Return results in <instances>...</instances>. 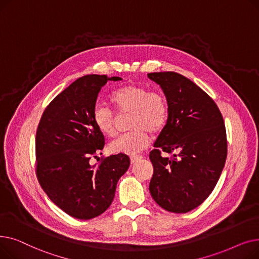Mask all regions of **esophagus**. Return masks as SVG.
<instances>
[{
  "instance_id": "esophagus-1",
  "label": "esophagus",
  "mask_w": 259,
  "mask_h": 259,
  "mask_svg": "<svg viewBox=\"0 0 259 259\" xmlns=\"http://www.w3.org/2000/svg\"><path fill=\"white\" fill-rule=\"evenodd\" d=\"M142 159V156L140 155H133V156H130V160H131V164H134V162H137L138 160Z\"/></svg>"
}]
</instances>
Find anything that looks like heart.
I'll list each match as a JSON object with an SVG mask.
<instances>
[{"label":"heart","mask_w":259,"mask_h":259,"mask_svg":"<svg viewBox=\"0 0 259 259\" xmlns=\"http://www.w3.org/2000/svg\"><path fill=\"white\" fill-rule=\"evenodd\" d=\"M111 103L120 112H131L132 130L114 139L109 149L113 153L134 155L150 143V133H157L167 124L169 106L167 99L159 91H149L138 85H126L115 90L110 97ZM92 118L97 128L105 135L115 133L113 112L103 105H95Z\"/></svg>","instance_id":"obj_1"}]
</instances>
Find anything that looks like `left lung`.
Instances as JSON below:
<instances>
[{"instance_id": "8db88e82", "label": "left lung", "mask_w": 259, "mask_h": 259, "mask_svg": "<svg viewBox=\"0 0 259 259\" xmlns=\"http://www.w3.org/2000/svg\"><path fill=\"white\" fill-rule=\"evenodd\" d=\"M169 106L166 126L149 154L153 176L149 185L158 206L187 213L207 199L220 180L227 158L223 115L209 95L192 80L176 72H152ZM161 151L175 152L172 159Z\"/></svg>"}]
</instances>
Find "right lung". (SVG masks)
I'll return each instance as SVG.
<instances>
[{"instance_id":"add662e5","label":"right lung","mask_w":259,"mask_h":259,"mask_svg":"<svg viewBox=\"0 0 259 259\" xmlns=\"http://www.w3.org/2000/svg\"><path fill=\"white\" fill-rule=\"evenodd\" d=\"M120 79L99 74L77 78L47 106L36 130L39 185L53 203L78 220L94 219L110 207L117 182L130 166L122 153L99 166L89 161L105 145L92 118L99 92L108 80Z\"/></svg>"}]
</instances>
